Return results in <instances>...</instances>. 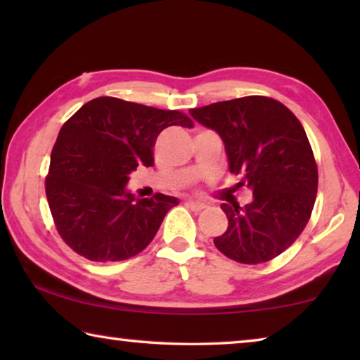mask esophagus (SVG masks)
<instances>
[{"mask_svg":"<svg viewBox=\"0 0 360 360\" xmlns=\"http://www.w3.org/2000/svg\"><path fill=\"white\" fill-rule=\"evenodd\" d=\"M186 206H187L188 210H192V211H202V210L206 208V203H203V202H195V200H187Z\"/></svg>","mask_w":360,"mask_h":360,"instance_id":"1","label":"esophagus"}]
</instances>
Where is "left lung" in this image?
Masks as SVG:
<instances>
[{
	"mask_svg": "<svg viewBox=\"0 0 360 360\" xmlns=\"http://www.w3.org/2000/svg\"><path fill=\"white\" fill-rule=\"evenodd\" d=\"M188 112L221 136L230 173L252 191L251 203L221 205L229 227L216 248L249 265L284 252L307 227L318 193V167L300 120L283 103L257 95Z\"/></svg>",
	"mask_w": 360,
	"mask_h": 360,
	"instance_id": "obj_1",
	"label": "left lung"
}]
</instances>
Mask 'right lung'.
Wrapping results in <instances>:
<instances>
[{
  "label": "right lung",
  "mask_w": 360,
  "mask_h": 360,
  "mask_svg": "<svg viewBox=\"0 0 360 360\" xmlns=\"http://www.w3.org/2000/svg\"><path fill=\"white\" fill-rule=\"evenodd\" d=\"M192 129L179 111L100 96L85 103L58 133L46 195L60 236L94 262L127 260L160 229L176 197L135 198L127 184L138 165H154L157 136L167 127Z\"/></svg>",
  "instance_id": "add662e5"
}]
</instances>
